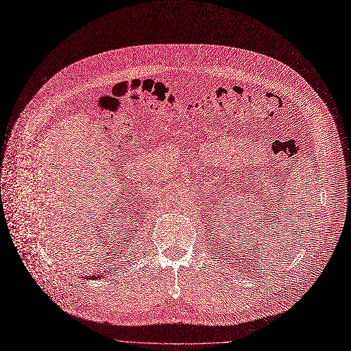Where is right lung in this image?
Segmentation results:
<instances>
[{"label":"right lung","mask_w":351,"mask_h":351,"mask_svg":"<svg viewBox=\"0 0 351 351\" xmlns=\"http://www.w3.org/2000/svg\"><path fill=\"white\" fill-rule=\"evenodd\" d=\"M100 277H101V276H100ZM87 278H88V280H97V278H99V276H88Z\"/></svg>","instance_id":"add662e5"}]
</instances>
